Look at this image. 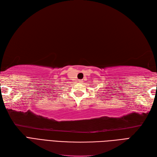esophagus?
<instances>
[{
    "label": "esophagus",
    "instance_id": "obj_1",
    "mask_svg": "<svg viewBox=\"0 0 157 157\" xmlns=\"http://www.w3.org/2000/svg\"><path fill=\"white\" fill-rule=\"evenodd\" d=\"M79 82H83V80H78Z\"/></svg>",
    "mask_w": 157,
    "mask_h": 157
}]
</instances>
